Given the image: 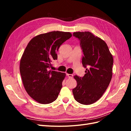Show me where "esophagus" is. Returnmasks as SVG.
<instances>
[{"label": "esophagus", "instance_id": "obj_1", "mask_svg": "<svg viewBox=\"0 0 131 131\" xmlns=\"http://www.w3.org/2000/svg\"><path fill=\"white\" fill-rule=\"evenodd\" d=\"M67 76L69 78H72L73 77V74H66Z\"/></svg>", "mask_w": 131, "mask_h": 131}]
</instances>
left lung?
Listing matches in <instances>:
<instances>
[{"label": "left lung", "mask_w": 131, "mask_h": 131, "mask_svg": "<svg viewBox=\"0 0 131 131\" xmlns=\"http://www.w3.org/2000/svg\"><path fill=\"white\" fill-rule=\"evenodd\" d=\"M73 36L80 41L86 74L82 78L74 76L78 85L73 93L79 103L90 105L97 102L108 88L113 75V58L104 41L91 32H74Z\"/></svg>", "instance_id": "1"}]
</instances>
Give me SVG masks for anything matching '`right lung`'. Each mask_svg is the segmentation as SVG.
Listing matches in <instances>:
<instances>
[{"label": "right lung", "instance_id": "right-lung-1", "mask_svg": "<svg viewBox=\"0 0 131 131\" xmlns=\"http://www.w3.org/2000/svg\"><path fill=\"white\" fill-rule=\"evenodd\" d=\"M72 37L69 32L53 31L38 35L28 43L20 61L23 85L30 97L41 104H49L58 97L66 74L50 70L62 43Z\"/></svg>", "mask_w": 131, "mask_h": 131}]
</instances>
